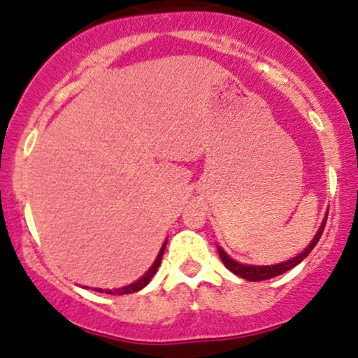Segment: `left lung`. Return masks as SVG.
Masks as SVG:
<instances>
[{"label": "left lung", "instance_id": "left-lung-1", "mask_svg": "<svg viewBox=\"0 0 358 358\" xmlns=\"http://www.w3.org/2000/svg\"><path fill=\"white\" fill-rule=\"evenodd\" d=\"M327 218H328V211L327 215H324L323 222H321V227L320 230L316 231V235L313 236L311 243L308 245L306 248H304L301 254H298L296 257H292V259L286 260V262H280V264H274V266H248V264H242V262H236L235 259H231L230 255L227 254V252L223 250L222 247H218V254L222 257L224 267L228 268V271H231L233 274H236L238 277H242V279H247V280H266V279H272V277L275 275H280L284 274V272L291 271L292 267H296L298 264L303 262L304 259L309 255V252L315 248V245L320 242L321 238V233L324 230V224H327Z\"/></svg>", "mask_w": 358, "mask_h": 358}]
</instances>
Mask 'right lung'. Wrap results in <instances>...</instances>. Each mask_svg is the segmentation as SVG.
<instances>
[{
    "instance_id": "1",
    "label": "right lung",
    "mask_w": 358,
    "mask_h": 358,
    "mask_svg": "<svg viewBox=\"0 0 358 358\" xmlns=\"http://www.w3.org/2000/svg\"><path fill=\"white\" fill-rule=\"evenodd\" d=\"M166 245H167V240L162 243V247H160L159 254H157V257H155V260H154V264H152V267L148 268V271L142 277H140V279H136L135 282L128 284V286L118 287V289H99V287H94V289H92V291L106 292V294H113V296H122V294H131V292H136V291H140V289H143L148 282H150V279L155 275V272H157V268L160 267V262H162L164 250H166Z\"/></svg>"
}]
</instances>
